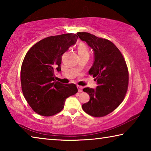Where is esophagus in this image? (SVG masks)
<instances>
[{
    "mask_svg": "<svg viewBox=\"0 0 151 151\" xmlns=\"http://www.w3.org/2000/svg\"><path fill=\"white\" fill-rule=\"evenodd\" d=\"M77 88H78V92H82V91H83V86L77 85Z\"/></svg>",
    "mask_w": 151,
    "mask_h": 151,
    "instance_id": "34e87169",
    "label": "esophagus"
}]
</instances>
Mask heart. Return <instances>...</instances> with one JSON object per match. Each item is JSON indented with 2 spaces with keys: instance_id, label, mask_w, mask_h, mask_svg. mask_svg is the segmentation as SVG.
<instances>
[{
  "instance_id": "b5f03b06",
  "label": "heart",
  "mask_w": 151,
  "mask_h": 151,
  "mask_svg": "<svg viewBox=\"0 0 151 151\" xmlns=\"http://www.w3.org/2000/svg\"><path fill=\"white\" fill-rule=\"evenodd\" d=\"M78 52L79 55H88L89 52L86 46L84 44H80L78 47Z\"/></svg>"
}]
</instances>
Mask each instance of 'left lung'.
I'll use <instances>...</instances> for the list:
<instances>
[{
	"label": "left lung",
	"mask_w": 151,
	"mask_h": 151,
	"mask_svg": "<svg viewBox=\"0 0 151 151\" xmlns=\"http://www.w3.org/2000/svg\"><path fill=\"white\" fill-rule=\"evenodd\" d=\"M94 51V61L89 75L96 81L95 89L85 88L90 96L88 103L83 104V111L95 117L104 116L118 107L127 93L129 72L123 57L113 43L88 32L77 33Z\"/></svg>",
	"instance_id": "obj_1"
}]
</instances>
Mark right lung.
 <instances>
[{
	"label": "right lung",
	"mask_w": 151,
	"mask_h": 151,
	"mask_svg": "<svg viewBox=\"0 0 151 151\" xmlns=\"http://www.w3.org/2000/svg\"><path fill=\"white\" fill-rule=\"evenodd\" d=\"M77 39L73 33L48 37L32 46L25 56L20 71L22 91L30 106L40 115L60 112L66 99L78 92L75 84L55 80V73L61 71L63 55Z\"/></svg>",
	"instance_id": "1"
}]
</instances>
